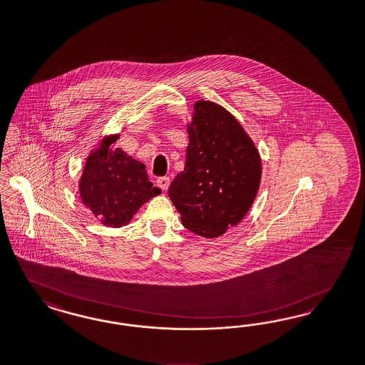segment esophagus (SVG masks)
<instances>
[{
    "label": "esophagus",
    "instance_id": "obj_1",
    "mask_svg": "<svg viewBox=\"0 0 365 365\" xmlns=\"http://www.w3.org/2000/svg\"><path fill=\"white\" fill-rule=\"evenodd\" d=\"M156 185H158V187H159V189H162L163 191H165V190L168 189V186H170V178H168V176L158 178Z\"/></svg>",
    "mask_w": 365,
    "mask_h": 365
}]
</instances>
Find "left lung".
Wrapping results in <instances>:
<instances>
[{"label":"left lung","mask_w":365,"mask_h":365,"mask_svg":"<svg viewBox=\"0 0 365 365\" xmlns=\"http://www.w3.org/2000/svg\"><path fill=\"white\" fill-rule=\"evenodd\" d=\"M185 170L168 197L185 227L214 239L250 212L262 180V159L237 118L221 105L200 100L187 124Z\"/></svg>","instance_id":"1"}]
</instances>
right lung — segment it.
Returning a JSON list of instances; mask_svg holds the SVG:
<instances>
[{
	"label": "right lung",
	"instance_id": "add662e5",
	"mask_svg": "<svg viewBox=\"0 0 365 365\" xmlns=\"http://www.w3.org/2000/svg\"><path fill=\"white\" fill-rule=\"evenodd\" d=\"M120 135L105 136L90 151L79 179V197L102 225L125 227L138 209L159 195L145 165L112 144Z\"/></svg>",
	"mask_w": 365,
	"mask_h": 365
}]
</instances>
